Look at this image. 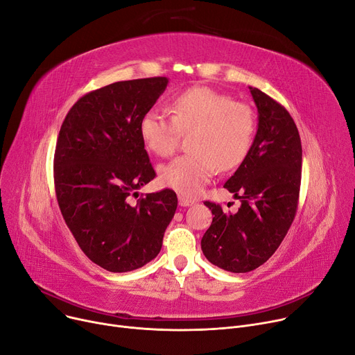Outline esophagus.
Segmentation results:
<instances>
[{
  "mask_svg": "<svg viewBox=\"0 0 355 355\" xmlns=\"http://www.w3.org/2000/svg\"><path fill=\"white\" fill-rule=\"evenodd\" d=\"M195 203V200L192 199H187V198H183V196H179V205L186 207V206H192Z\"/></svg>",
  "mask_w": 355,
  "mask_h": 355,
  "instance_id": "34e87169",
  "label": "esophagus"
}]
</instances>
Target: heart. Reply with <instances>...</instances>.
Returning a JSON list of instances; mask_svg holds the SVG:
<instances>
[{"label": "heart", "instance_id": "heart-1", "mask_svg": "<svg viewBox=\"0 0 355 355\" xmlns=\"http://www.w3.org/2000/svg\"><path fill=\"white\" fill-rule=\"evenodd\" d=\"M172 116L157 107L141 119L139 132L145 146L157 156L175 152L180 133L189 136L187 155L159 168L163 186L183 198H195L216 175L227 171L246 156L254 133L253 111L241 102L207 87H193L175 95Z\"/></svg>", "mask_w": 355, "mask_h": 355}]
</instances>
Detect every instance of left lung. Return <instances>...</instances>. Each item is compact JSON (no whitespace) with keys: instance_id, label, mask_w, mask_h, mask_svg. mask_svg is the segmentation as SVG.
<instances>
[{"instance_id":"1","label":"left lung","mask_w":355,"mask_h":355,"mask_svg":"<svg viewBox=\"0 0 355 355\" xmlns=\"http://www.w3.org/2000/svg\"><path fill=\"white\" fill-rule=\"evenodd\" d=\"M249 88L257 106V132L225 183L241 205L226 213L220 205L205 202L214 217L202 239L203 254L232 272L252 271L279 249L294 220L302 183V141L293 118L277 101Z\"/></svg>"}]
</instances>
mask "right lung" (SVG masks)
<instances>
[{
    "instance_id": "add662e5",
    "label": "right lung",
    "mask_w": 355,
    "mask_h": 355,
    "mask_svg": "<svg viewBox=\"0 0 355 355\" xmlns=\"http://www.w3.org/2000/svg\"><path fill=\"white\" fill-rule=\"evenodd\" d=\"M168 83L155 76L92 91L69 109L58 135L53 180L61 213L80 250L107 271L153 260L178 207L171 189L132 203L156 176L139 123Z\"/></svg>"
}]
</instances>
